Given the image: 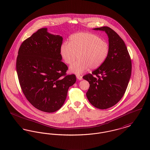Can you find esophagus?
Masks as SVG:
<instances>
[{"mask_svg": "<svg viewBox=\"0 0 150 150\" xmlns=\"http://www.w3.org/2000/svg\"><path fill=\"white\" fill-rule=\"evenodd\" d=\"M76 78H77V79H78V80H79V81L82 80V79H83V78H82V76L79 75H76Z\"/></svg>", "mask_w": 150, "mask_h": 150, "instance_id": "1", "label": "esophagus"}]
</instances>
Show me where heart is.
<instances>
[{
    "mask_svg": "<svg viewBox=\"0 0 150 150\" xmlns=\"http://www.w3.org/2000/svg\"><path fill=\"white\" fill-rule=\"evenodd\" d=\"M60 55L67 64H72L78 58L80 60L70 67V71L81 74L87 69L100 67L110 52L108 43L97 35L82 32L71 35L69 43L64 42L60 47Z\"/></svg>",
    "mask_w": 150,
    "mask_h": 150,
    "instance_id": "obj_1",
    "label": "heart"
}]
</instances>
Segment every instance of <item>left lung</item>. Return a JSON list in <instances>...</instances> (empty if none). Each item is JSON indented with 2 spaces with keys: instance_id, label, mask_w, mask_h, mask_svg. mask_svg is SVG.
<instances>
[{
  "instance_id": "8db88e82",
  "label": "left lung",
  "mask_w": 150,
  "mask_h": 150,
  "mask_svg": "<svg viewBox=\"0 0 150 150\" xmlns=\"http://www.w3.org/2000/svg\"><path fill=\"white\" fill-rule=\"evenodd\" d=\"M93 30L107 33L110 52L100 67L83 78L90 83L86 96L90 103L104 110L115 105L123 96L131 77L132 63L124 41L112 29L104 26Z\"/></svg>"
}]
</instances>
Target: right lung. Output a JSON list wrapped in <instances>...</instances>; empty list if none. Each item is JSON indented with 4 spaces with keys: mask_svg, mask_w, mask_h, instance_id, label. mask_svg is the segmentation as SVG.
Returning <instances> with one entry per match:
<instances>
[{
    "mask_svg": "<svg viewBox=\"0 0 150 150\" xmlns=\"http://www.w3.org/2000/svg\"><path fill=\"white\" fill-rule=\"evenodd\" d=\"M47 30L40 28L23 41L16 67L27 100L39 110L54 112L62 107L76 78L75 74L67 75L68 67L61 61L62 37Z\"/></svg>",
    "mask_w": 150,
    "mask_h": 150,
    "instance_id": "right-lung-1",
    "label": "right lung"
}]
</instances>
